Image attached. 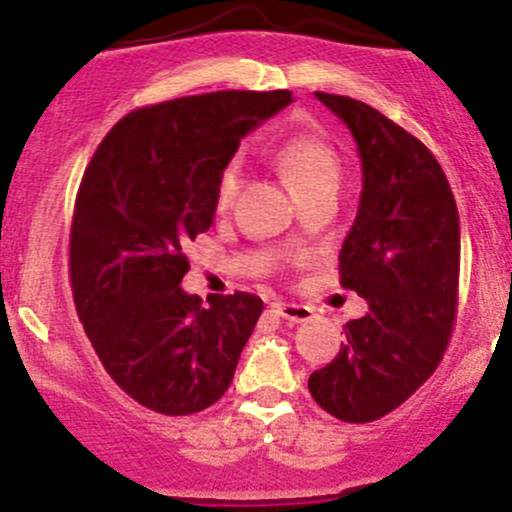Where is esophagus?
Returning a JSON list of instances; mask_svg holds the SVG:
<instances>
[{
    "instance_id": "34e87169",
    "label": "esophagus",
    "mask_w": 512,
    "mask_h": 512,
    "mask_svg": "<svg viewBox=\"0 0 512 512\" xmlns=\"http://www.w3.org/2000/svg\"><path fill=\"white\" fill-rule=\"evenodd\" d=\"M273 308H276V313L281 315L283 320H288V323H308V320L315 318L313 308H308V305L273 303Z\"/></svg>"
}]
</instances>
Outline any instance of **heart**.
I'll use <instances>...</instances> for the list:
<instances>
[{"instance_id":"obj_1","label":"heart","mask_w":512,"mask_h":512,"mask_svg":"<svg viewBox=\"0 0 512 512\" xmlns=\"http://www.w3.org/2000/svg\"><path fill=\"white\" fill-rule=\"evenodd\" d=\"M276 167L295 199L318 192V189L337 187L340 182V165H337L333 147L318 138H310V135H298V138L283 142L276 150ZM236 189H239V170L226 167L217 184L219 209L229 207Z\"/></svg>"}]
</instances>
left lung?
Segmentation results:
<instances>
[{
	"mask_svg": "<svg viewBox=\"0 0 512 512\" xmlns=\"http://www.w3.org/2000/svg\"><path fill=\"white\" fill-rule=\"evenodd\" d=\"M347 125L362 162L355 224L340 249V283L370 310L345 325L330 365L315 370V402L350 424L397 409L431 377L453 330L461 226L429 147L367 103L315 93Z\"/></svg>",
	"mask_w": 512,
	"mask_h": 512,
	"instance_id": "1",
	"label": "left lung"
}]
</instances>
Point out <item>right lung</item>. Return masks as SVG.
Wrapping results in <instances>:
<instances>
[{
	"instance_id": "right-lung-1",
	"label": "right lung",
	"mask_w": 512,
	"mask_h": 512,
	"mask_svg": "<svg viewBox=\"0 0 512 512\" xmlns=\"http://www.w3.org/2000/svg\"><path fill=\"white\" fill-rule=\"evenodd\" d=\"M291 91H219L133 110L86 167L71 224L78 318L110 377L167 416L212 407L234 379L263 300L179 288L184 246L207 231L239 142Z\"/></svg>"
}]
</instances>
